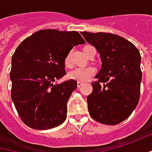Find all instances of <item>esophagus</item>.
I'll return each mask as SVG.
<instances>
[{"label": "esophagus", "instance_id": "obj_1", "mask_svg": "<svg viewBox=\"0 0 152 152\" xmlns=\"http://www.w3.org/2000/svg\"><path fill=\"white\" fill-rule=\"evenodd\" d=\"M83 84H84V83H83V82H77V87L78 88H81Z\"/></svg>", "mask_w": 152, "mask_h": 152}]
</instances>
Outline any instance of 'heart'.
Returning a JSON list of instances; mask_svg holds the SVG:
<instances>
[{
  "label": "heart",
  "instance_id": "obj_1",
  "mask_svg": "<svg viewBox=\"0 0 152 152\" xmlns=\"http://www.w3.org/2000/svg\"><path fill=\"white\" fill-rule=\"evenodd\" d=\"M64 65L66 67H69L71 65L70 62V52H69L64 58ZM96 72L95 68L93 66H88V67H77L69 71V78L78 81V82H86L88 81L92 76H94Z\"/></svg>",
  "mask_w": 152,
  "mask_h": 152
}]
</instances>
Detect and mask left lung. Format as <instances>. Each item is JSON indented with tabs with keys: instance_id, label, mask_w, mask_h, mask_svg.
<instances>
[{
	"instance_id": "8db88e82",
	"label": "left lung",
	"mask_w": 152,
	"mask_h": 152,
	"mask_svg": "<svg viewBox=\"0 0 152 152\" xmlns=\"http://www.w3.org/2000/svg\"><path fill=\"white\" fill-rule=\"evenodd\" d=\"M85 40L97 50L102 69L87 96L88 109L94 121L114 126L126 120L138 105L142 72L140 53L121 36L81 31Z\"/></svg>"
}]
</instances>
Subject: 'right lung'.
Here are the masks:
<instances>
[{
  "label": "right lung",
  "instance_id": "right-lung-1",
  "mask_svg": "<svg viewBox=\"0 0 152 152\" xmlns=\"http://www.w3.org/2000/svg\"><path fill=\"white\" fill-rule=\"evenodd\" d=\"M83 44L85 41L77 31L47 29L34 32L17 47L10 71L11 97L27 126L48 130L66 120L67 102L77 82H54L66 75V55Z\"/></svg>",
  "mask_w": 152,
  "mask_h": 152
}]
</instances>
